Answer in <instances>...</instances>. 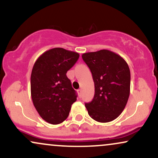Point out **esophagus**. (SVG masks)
I'll use <instances>...</instances> for the list:
<instances>
[{"mask_svg": "<svg viewBox=\"0 0 158 158\" xmlns=\"http://www.w3.org/2000/svg\"><path fill=\"white\" fill-rule=\"evenodd\" d=\"M77 93H78V94H79V96H81V89L78 90H77Z\"/></svg>", "mask_w": 158, "mask_h": 158, "instance_id": "obj_1", "label": "esophagus"}]
</instances>
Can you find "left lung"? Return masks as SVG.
<instances>
[{"mask_svg":"<svg viewBox=\"0 0 158 158\" xmlns=\"http://www.w3.org/2000/svg\"><path fill=\"white\" fill-rule=\"evenodd\" d=\"M90 68L95 94L85 103L89 115L98 122L115 120L124 110L130 93V71L127 62L113 51L100 50L81 56Z\"/></svg>","mask_w":158,"mask_h":158,"instance_id":"left-lung-1","label":"left lung"}]
</instances>
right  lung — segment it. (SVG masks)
Masks as SVG:
<instances>
[{
	"label": "right lung",
	"mask_w": 158,
	"mask_h": 158,
	"mask_svg": "<svg viewBox=\"0 0 158 158\" xmlns=\"http://www.w3.org/2000/svg\"><path fill=\"white\" fill-rule=\"evenodd\" d=\"M79 57L62 48L46 51L36 60L31 75V96L40 117L51 124L67 118L77 94L66 73Z\"/></svg>",
	"instance_id": "1"
}]
</instances>
